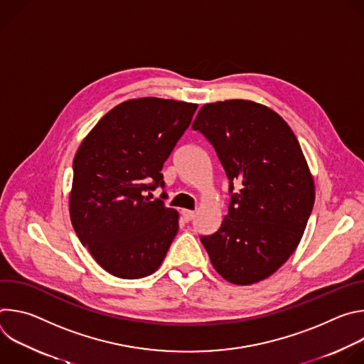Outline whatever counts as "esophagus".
<instances>
[{
	"instance_id": "obj_1",
	"label": "esophagus",
	"mask_w": 364,
	"mask_h": 364,
	"mask_svg": "<svg viewBox=\"0 0 364 364\" xmlns=\"http://www.w3.org/2000/svg\"><path fill=\"white\" fill-rule=\"evenodd\" d=\"M181 215H183V218H184V220L186 222H191L193 220V218H194V212L193 210H183L181 212Z\"/></svg>"
}]
</instances>
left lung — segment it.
<instances>
[{"label":"left lung","mask_w":364,"mask_h":364,"mask_svg":"<svg viewBox=\"0 0 364 364\" xmlns=\"http://www.w3.org/2000/svg\"><path fill=\"white\" fill-rule=\"evenodd\" d=\"M193 129L215 148L230 196L219 230L200 240L226 281H262L294 253L314 207L299 142L278 114L242 99L207 103Z\"/></svg>","instance_id":"8db88e82"}]
</instances>
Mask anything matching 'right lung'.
Segmentation results:
<instances>
[{"instance_id": "add662e5", "label": "right lung", "mask_w": 364, "mask_h": 364, "mask_svg": "<svg viewBox=\"0 0 364 364\" xmlns=\"http://www.w3.org/2000/svg\"><path fill=\"white\" fill-rule=\"evenodd\" d=\"M197 105L141 97L103 117L73 161L70 219L95 261L109 274L136 279L159 269L178 232L166 207L163 166L188 128Z\"/></svg>"}]
</instances>
